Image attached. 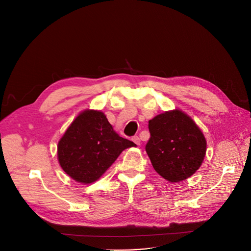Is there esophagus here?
Instances as JSON below:
<instances>
[{
	"instance_id": "esophagus-1",
	"label": "esophagus",
	"mask_w": 251,
	"mask_h": 251,
	"mask_svg": "<svg viewBox=\"0 0 251 251\" xmlns=\"http://www.w3.org/2000/svg\"><path fill=\"white\" fill-rule=\"evenodd\" d=\"M132 141L135 142V143L137 144V146H140V138H139L138 136H133V137H132Z\"/></svg>"
}]
</instances>
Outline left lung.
I'll use <instances>...</instances> for the list:
<instances>
[{
    "label": "left lung",
    "instance_id": "8db88e82",
    "mask_svg": "<svg viewBox=\"0 0 251 251\" xmlns=\"http://www.w3.org/2000/svg\"><path fill=\"white\" fill-rule=\"evenodd\" d=\"M151 138L146 146L153 169L170 182L193 175L202 164L205 138L192 119L179 110L149 121Z\"/></svg>",
    "mask_w": 251,
    "mask_h": 251
}]
</instances>
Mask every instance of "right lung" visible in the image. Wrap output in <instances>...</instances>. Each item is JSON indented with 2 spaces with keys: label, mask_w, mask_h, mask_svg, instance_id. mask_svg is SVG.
<instances>
[{
  "label": "right lung",
  "mask_w": 251,
  "mask_h": 251,
  "mask_svg": "<svg viewBox=\"0 0 251 251\" xmlns=\"http://www.w3.org/2000/svg\"><path fill=\"white\" fill-rule=\"evenodd\" d=\"M135 144L117 134L100 111L81 113L58 143V159L72 179L88 184L97 181L125 149Z\"/></svg>",
  "instance_id": "right-lung-1"
}]
</instances>
